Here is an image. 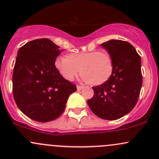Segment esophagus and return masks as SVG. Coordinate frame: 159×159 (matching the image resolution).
<instances>
[{
    "mask_svg": "<svg viewBox=\"0 0 159 159\" xmlns=\"http://www.w3.org/2000/svg\"><path fill=\"white\" fill-rule=\"evenodd\" d=\"M76 89H77V90H81V89H83V86H76Z\"/></svg>",
    "mask_w": 159,
    "mask_h": 159,
    "instance_id": "esophagus-1",
    "label": "esophagus"
}]
</instances>
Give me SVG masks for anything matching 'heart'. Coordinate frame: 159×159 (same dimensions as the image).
Here are the masks:
<instances>
[{
    "label": "heart",
    "instance_id": "1",
    "mask_svg": "<svg viewBox=\"0 0 159 159\" xmlns=\"http://www.w3.org/2000/svg\"><path fill=\"white\" fill-rule=\"evenodd\" d=\"M55 67L60 74L68 81L76 77L80 72L85 82L93 85H101L110 78L113 62L106 51H92L70 53L65 57H58Z\"/></svg>",
    "mask_w": 159,
    "mask_h": 159
}]
</instances>
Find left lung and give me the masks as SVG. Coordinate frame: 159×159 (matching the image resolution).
I'll list each match as a JSON object with an SVG mask.
<instances>
[{"label": "left lung", "mask_w": 159, "mask_h": 159, "mask_svg": "<svg viewBox=\"0 0 159 159\" xmlns=\"http://www.w3.org/2000/svg\"><path fill=\"white\" fill-rule=\"evenodd\" d=\"M111 56L110 78L93 87L94 96L87 103L101 119L116 120L130 112L137 103L142 85L141 57L129 42L110 40L101 44Z\"/></svg>", "instance_id": "obj_1"}]
</instances>
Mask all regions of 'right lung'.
Here are the masks:
<instances>
[{"label":"right lung","instance_id":"add662e5","mask_svg":"<svg viewBox=\"0 0 159 159\" xmlns=\"http://www.w3.org/2000/svg\"><path fill=\"white\" fill-rule=\"evenodd\" d=\"M63 50L49 39H37L18 50L13 73V94L20 110L30 119L47 122L64 111L74 84L55 67Z\"/></svg>","mask_w":159,"mask_h":159}]
</instances>
